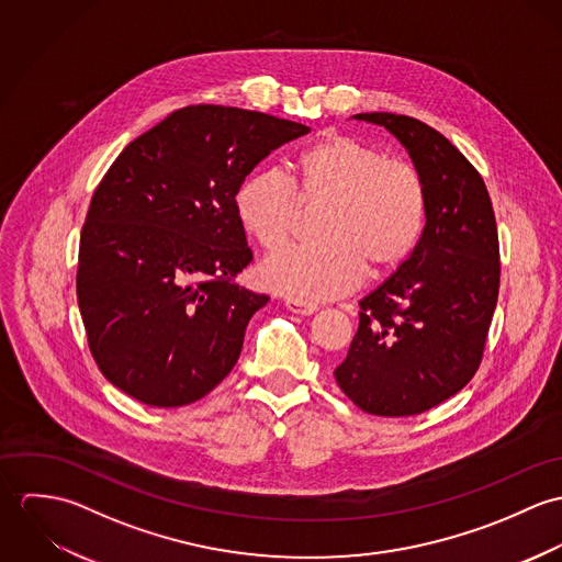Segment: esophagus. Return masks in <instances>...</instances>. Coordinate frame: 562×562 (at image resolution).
<instances>
[{"label": "esophagus", "mask_w": 562, "mask_h": 562, "mask_svg": "<svg viewBox=\"0 0 562 562\" xmlns=\"http://www.w3.org/2000/svg\"><path fill=\"white\" fill-rule=\"evenodd\" d=\"M285 307L292 312V314H301V316H312L318 312L316 305L312 303H301V301H294V299H288L285 301Z\"/></svg>", "instance_id": "obj_1"}]
</instances>
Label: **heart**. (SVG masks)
I'll list each match as a JSON object with an SVG mask.
<instances>
[{"mask_svg": "<svg viewBox=\"0 0 562 562\" xmlns=\"http://www.w3.org/2000/svg\"><path fill=\"white\" fill-rule=\"evenodd\" d=\"M301 203H326L322 241L290 246L268 257L261 281L294 301H326L357 288L370 266L390 272L415 250L426 223V186L419 172L346 134H326L294 160V179L281 170H252L236 192L241 227L263 248L290 240Z\"/></svg>", "mask_w": 562, "mask_h": 562, "instance_id": "1", "label": "heart"}]
</instances>
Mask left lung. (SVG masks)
<instances>
[{
    "label": "left lung",
    "mask_w": 562,
    "mask_h": 562,
    "mask_svg": "<svg viewBox=\"0 0 562 562\" xmlns=\"http://www.w3.org/2000/svg\"><path fill=\"white\" fill-rule=\"evenodd\" d=\"M385 127L426 186V225L413 255L359 301V328L335 381L381 417L424 413L461 392L481 366L499 290V244L481 172L437 130L392 114Z\"/></svg>",
    "instance_id": "obj_1"
}]
</instances>
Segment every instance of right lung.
<instances>
[{
	"instance_id": "obj_1",
	"label": "right lung",
	"mask_w": 562,
	"mask_h": 562,
	"mask_svg": "<svg viewBox=\"0 0 562 562\" xmlns=\"http://www.w3.org/2000/svg\"><path fill=\"white\" fill-rule=\"evenodd\" d=\"M307 125L188 105L130 143L81 227L78 303L101 374L149 406L210 394L270 299L234 283L252 252L236 212L246 175Z\"/></svg>"
}]
</instances>
